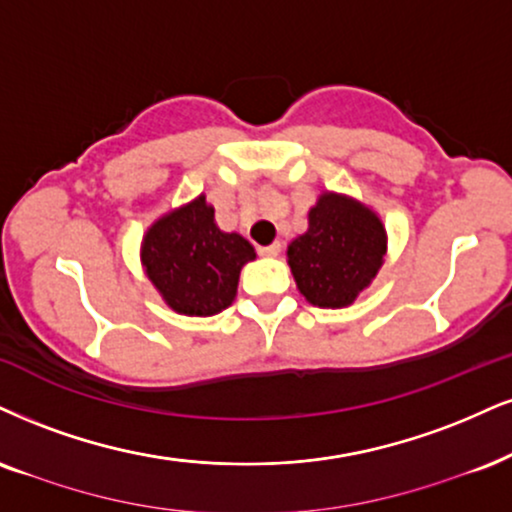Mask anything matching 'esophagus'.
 Here are the masks:
<instances>
[{"label": "esophagus", "instance_id": "1", "mask_svg": "<svg viewBox=\"0 0 512 512\" xmlns=\"http://www.w3.org/2000/svg\"><path fill=\"white\" fill-rule=\"evenodd\" d=\"M280 251H282V244L280 242H273L270 246H261V249H258V254L275 258V256H280Z\"/></svg>", "mask_w": 512, "mask_h": 512}]
</instances>
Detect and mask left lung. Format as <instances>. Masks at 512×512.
Instances as JSON below:
<instances>
[{"mask_svg": "<svg viewBox=\"0 0 512 512\" xmlns=\"http://www.w3.org/2000/svg\"><path fill=\"white\" fill-rule=\"evenodd\" d=\"M387 235L358 201L323 194L308 213V232L287 249L299 292L320 308H342L370 285L382 266Z\"/></svg>", "mask_w": 512, "mask_h": 512, "instance_id": "8db88e82", "label": "left lung"}]
</instances>
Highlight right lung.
I'll list each match as a JSON object with an SVG mask.
<instances>
[{"label": "right lung", "instance_id": "right-lung-1", "mask_svg": "<svg viewBox=\"0 0 512 512\" xmlns=\"http://www.w3.org/2000/svg\"><path fill=\"white\" fill-rule=\"evenodd\" d=\"M254 258L244 237L218 230L206 197L151 225L142 246L149 280L173 311L185 315H213L230 306L239 270Z\"/></svg>", "mask_w": 512, "mask_h": 512}]
</instances>
